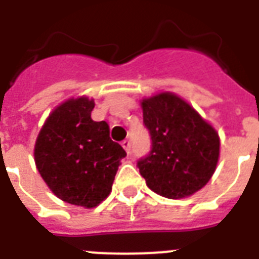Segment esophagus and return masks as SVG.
<instances>
[{
    "mask_svg": "<svg viewBox=\"0 0 259 259\" xmlns=\"http://www.w3.org/2000/svg\"><path fill=\"white\" fill-rule=\"evenodd\" d=\"M122 146H123V149L126 150V153H127V154L132 153V149H130V141H129V140H125V141H122Z\"/></svg>",
    "mask_w": 259,
    "mask_h": 259,
    "instance_id": "34e87169",
    "label": "esophagus"
}]
</instances>
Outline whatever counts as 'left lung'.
<instances>
[{"mask_svg":"<svg viewBox=\"0 0 259 259\" xmlns=\"http://www.w3.org/2000/svg\"><path fill=\"white\" fill-rule=\"evenodd\" d=\"M152 148L137 166L146 185L168 199L197 192L209 181L219 158V136L192 106L172 93L141 103Z\"/></svg>","mask_w":259,"mask_h":259,"instance_id":"obj_1","label":"left lung"}]
</instances>
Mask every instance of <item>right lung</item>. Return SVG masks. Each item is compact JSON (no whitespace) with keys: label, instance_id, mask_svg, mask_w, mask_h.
Listing matches in <instances>:
<instances>
[{"label":"right lung","instance_id":"1","mask_svg":"<svg viewBox=\"0 0 259 259\" xmlns=\"http://www.w3.org/2000/svg\"><path fill=\"white\" fill-rule=\"evenodd\" d=\"M93 99L64 102L50 114L34 145L42 180L66 203L93 208L111 192L119 161L126 156L110 138L107 122L91 119Z\"/></svg>","mask_w":259,"mask_h":259}]
</instances>
